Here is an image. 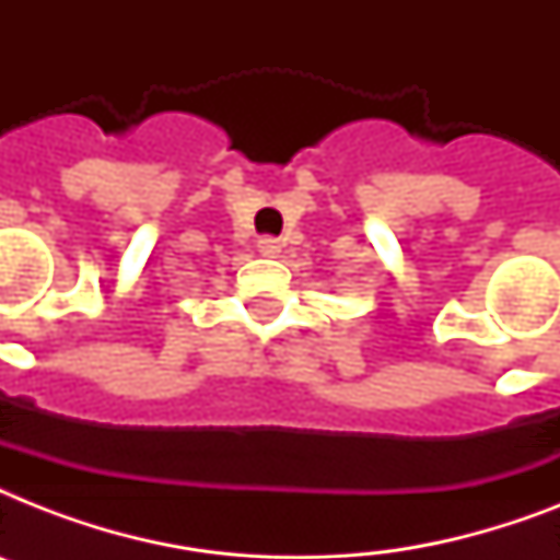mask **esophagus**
<instances>
[{
  "mask_svg": "<svg viewBox=\"0 0 560 560\" xmlns=\"http://www.w3.org/2000/svg\"><path fill=\"white\" fill-rule=\"evenodd\" d=\"M279 249H281L279 237H272V235L258 237V253L267 255V258H272V255H279Z\"/></svg>",
  "mask_w": 560,
  "mask_h": 560,
  "instance_id": "esophagus-1",
  "label": "esophagus"
}]
</instances>
